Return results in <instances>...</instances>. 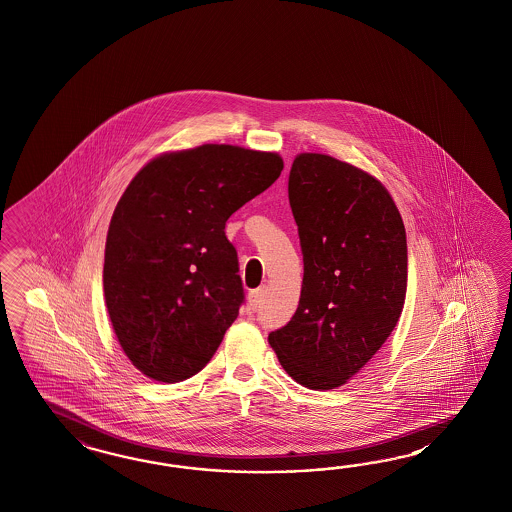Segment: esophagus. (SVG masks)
<instances>
[{
	"label": "esophagus",
	"mask_w": 512,
	"mask_h": 512,
	"mask_svg": "<svg viewBox=\"0 0 512 512\" xmlns=\"http://www.w3.org/2000/svg\"><path fill=\"white\" fill-rule=\"evenodd\" d=\"M263 292H265L263 288H258V290H252L249 293V305L252 310H256V308L262 305Z\"/></svg>",
	"instance_id": "esophagus-1"
}]
</instances>
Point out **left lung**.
Masks as SVG:
<instances>
[{
    "label": "left lung",
    "mask_w": 512,
    "mask_h": 512,
    "mask_svg": "<svg viewBox=\"0 0 512 512\" xmlns=\"http://www.w3.org/2000/svg\"><path fill=\"white\" fill-rule=\"evenodd\" d=\"M288 198L305 273L299 307L269 344L297 383L335 389L374 357L400 318L406 230L378 179L329 155L293 161Z\"/></svg>",
    "instance_id": "8db88e82"
}]
</instances>
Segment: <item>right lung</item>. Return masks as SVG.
Masks as SVG:
<instances>
[{
	"mask_svg": "<svg viewBox=\"0 0 512 512\" xmlns=\"http://www.w3.org/2000/svg\"><path fill=\"white\" fill-rule=\"evenodd\" d=\"M277 153L205 144L146 164L117 202L104 297L117 340L153 380L198 374L245 303L226 220L277 181Z\"/></svg>",
	"mask_w": 512,
	"mask_h": 512,
	"instance_id": "right-lung-1",
	"label": "right lung"
}]
</instances>
